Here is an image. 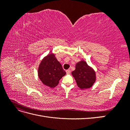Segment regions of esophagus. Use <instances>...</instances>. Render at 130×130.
<instances>
[{"instance_id": "esophagus-1", "label": "esophagus", "mask_w": 130, "mask_h": 130, "mask_svg": "<svg viewBox=\"0 0 130 130\" xmlns=\"http://www.w3.org/2000/svg\"><path fill=\"white\" fill-rule=\"evenodd\" d=\"M70 72H71V71H70V70L68 69V70H66V73H67V74H70Z\"/></svg>"}]
</instances>
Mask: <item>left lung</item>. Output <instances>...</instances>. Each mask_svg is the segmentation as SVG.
Segmentation results:
<instances>
[{
	"label": "left lung",
	"instance_id": "obj_1",
	"mask_svg": "<svg viewBox=\"0 0 130 130\" xmlns=\"http://www.w3.org/2000/svg\"><path fill=\"white\" fill-rule=\"evenodd\" d=\"M72 74L81 89L91 87L96 80L95 72L84 60L77 63Z\"/></svg>",
	"mask_w": 130,
	"mask_h": 130
}]
</instances>
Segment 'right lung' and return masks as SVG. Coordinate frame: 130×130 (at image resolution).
Wrapping results in <instances>:
<instances>
[{
  "label": "right lung",
  "mask_w": 130,
  "mask_h": 130,
  "mask_svg": "<svg viewBox=\"0 0 130 130\" xmlns=\"http://www.w3.org/2000/svg\"><path fill=\"white\" fill-rule=\"evenodd\" d=\"M66 74L55 54L52 53L43 58L38 67V75L40 80L50 88L56 87Z\"/></svg>",
  "instance_id": "right-lung-1"
}]
</instances>
